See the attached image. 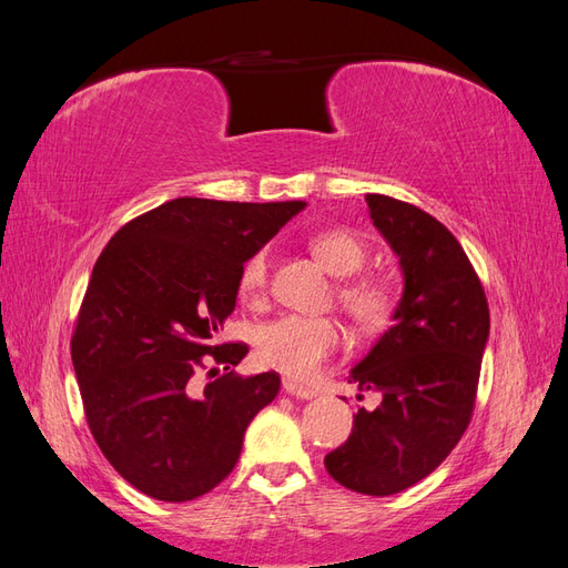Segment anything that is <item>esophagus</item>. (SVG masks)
I'll return each mask as SVG.
<instances>
[{"label": "esophagus", "instance_id": "34e87169", "mask_svg": "<svg viewBox=\"0 0 568 568\" xmlns=\"http://www.w3.org/2000/svg\"><path fill=\"white\" fill-rule=\"evenodd\" d=\"M284 390H286L288 395H294V398H301V400L315 398V390L305 388V386H301V384H296V382H291V379H284Z\"/></svg>", "mask_w": 568, "mask_h": 568}]
</instances>
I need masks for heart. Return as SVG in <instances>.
<instances>
[{
  "label": "heart",
  "mask_w": 568,
  "mask_h": 568,
  "mask_svg": "<svg viewBox=\"0 0 568 568\" xmlns=\"http://www.w3.org/2000/svg\"><path fill=\"white\" fill-rule=\"evenodd\" d=\"M307 246L317 261L336 277H343L336 288V301L343 313L359 329H374L386 322L393 311V291L388 282L374 274H357L367 263V244L353 230L329 227L320 230ZM267 284V253L255 251L239 270V294L253 301ZM338 326L332 320L284 315L265 322L255 329L253 348L257 363L277 369L294 379H313L324 359L338 346Z\"/></svg>",
  "instance_id": "b5f03b06"
}]
</instances>
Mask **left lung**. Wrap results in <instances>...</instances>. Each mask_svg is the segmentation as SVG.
<instances>
[{"mask_svg":"<svg viewBox=\"0 0 568 568\" xmlns=\"http://www.w3.org/2000/svg\"><path fill=\"white\" fill-rule=\"evenodd\" d=\"M365 201L400 257L405 288L393 324L348 376L382 403L357 409L348 440L324 467L341 486L384 497L419 484L467 432L490 315L478 274L448 227L398 199Z\"/></svg>","mask_w":568,"mask_h":568,"instance_id":"1","label":"left lung"}]
</instances>
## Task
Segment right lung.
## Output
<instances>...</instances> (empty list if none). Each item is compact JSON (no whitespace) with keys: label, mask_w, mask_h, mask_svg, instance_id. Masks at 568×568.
Segmentation results:
<instances>
[{"label":"right lung","mask_w":568,"mask_h":568,"mask_svg":"<svg viewBox=\"0 0 568 568\" xmlns=\"http://www.w3.org/2000/svg\"><path fill=\"white\" fill-rule=\"evenodd\" d=\"M303 209L173 199L101 251L71 357L101 453L153 500H194L227 478L251 419L280 393L277 372L234 374L248 346H215V334L234 311L246 257ZM211 362L229 374L199 394L191 376Z\"/></svg>","instance_id":"right-lung-1"}]
</instances>
